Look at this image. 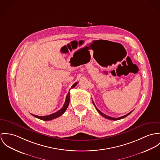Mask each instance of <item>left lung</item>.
<instances>
[{
  "instance_id": "left-lung-1",
  "label": "left lung",
  "mask_w": 160,
  "mask_h": 160,
  "mask_svg": "<svg viewBox=\"0 0 160 160\" xmlns=\"http://www.w3.org/2000/svg\"><path fill=\"white\" fill-rule=\"evenodd\" d=\"M92 103H93V104L94 105V106L96 107V110H98V112L99 113V114H101L102 117H104V118H106L107 119H108V120H120V119H122V118H125L126 117H127L128 115H129L132 112V110L131 111V112H130L129 113H128V114H126V115H125L124 116H122V117H118V118H113V117H109V116H107L106 115H105L104 113H103L102 112H101L95 106V104H94V102L92 101Z\"/></svg>"
}]
</instances>
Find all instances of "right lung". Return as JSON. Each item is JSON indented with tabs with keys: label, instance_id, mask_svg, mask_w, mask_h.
Segmentation results:
<instances>
[{
	"label": "right lung",
	"instance_id": "right-lung-1",
	"mask_svg": "<svg viewBox=\"0 0 160 160\" xmlns=\"http://www.w3.org/2000/svg\"><path fill=\"white\" fill-rule=\"evenodd\" d=\"M78 82H76L72 86L71 88H73L75 87V86L78 84ZM69 89V91H70ZM69 101H70V92L69 91L67 96H66V101L64 102V104L63 107L61 108V109H60L59 110H58V112L52 113L51 115H47V116H38V115H33L32 114L34 117H35L36 118H38V119H40L42 120H44V121H49V120H52L53 119H54L56 118H58L59 117H60L61 115H62L65 111L66 110L68 107L69 106Z\"/></svg>",
	"mask_w": 160,
	"mask_h": 160
}]
</instances>
